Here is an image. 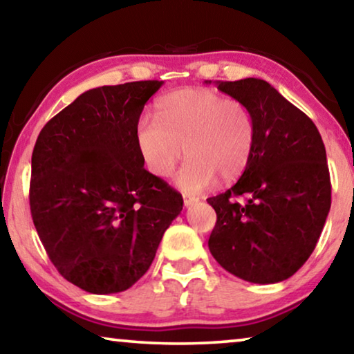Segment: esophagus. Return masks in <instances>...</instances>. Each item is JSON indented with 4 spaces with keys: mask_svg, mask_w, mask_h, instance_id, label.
<instances>
[{
    "mask_svg": "<svg viewBox=\"0 0 354 354\" xmlns=\"http://www.w3.org/2000/svg\"><path fill=\"white\" fill-rule=\"evenodd\" d=\"M195 203H198V198L197 197H190V195H184V206L190 207V206H194Z\"/></svg>",
    "mask_w": 354,
    "mask_h": 354,
    "instance_id": "obj_1",
    "label": "esophagus"
}]
</instances>
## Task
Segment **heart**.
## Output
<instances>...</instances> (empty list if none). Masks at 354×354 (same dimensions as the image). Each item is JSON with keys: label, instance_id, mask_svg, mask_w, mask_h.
Instances as JSON below:
<instances>
[{"label": "heart", "instance_id": "1", "mask_svg": "<svg viewBox=\"0 0 354 354\" xmlns=\"http://www.w3.org/2000/svg\"><path fill=\"white\" fill-rule=\"evenodd\" d=\"M156 118H142L136 143L151 175L167 178L186 153L176 176L184 192L197 194L243 176L257 145V121L250 106L209 88L168 93L156 102Z\"/></svg>", "mask_w": 354, "mask_h": 354}]
</instances>
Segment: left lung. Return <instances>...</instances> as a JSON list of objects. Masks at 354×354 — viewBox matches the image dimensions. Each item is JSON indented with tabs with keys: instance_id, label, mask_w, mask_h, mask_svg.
Masks as SVG:
<instances>
[{
	"instance_id": "1",
	"label": "left lung",
	"mask_w": 354,
	"mask_h": 354,
	"mask_svg": "<svg viewBox=\"0 0 354 354\" xmlns=\"http://www.w3.org/2000/svg\"><path fill=\"white\" fill-rule=\"evenodd\" d=\"M217 88L250 106L257 145L239 181L207 198L217 214L207 245L233 276L254 283L282 282L312 255L326 222V149L310 118L268 82L244 78L218 82Z\"/></svg>"
}]
</instances>
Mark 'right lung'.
<instances>
[{"mask_svg": "<svg viewBox=\"0 0 354 354\" xmlns=\"http://www.w3.org/2000/svg\"><path fill=\"white\" fill-rule=\"evenodd\" d=\"M159 80L89 89L53 116L31 157L30 207L58 272L94 295L148 271L183 197L145 170L136 126Z\"/></svg>", "mask_w": 354, "mask_h": 354, "instance_id": "1", "label": "right lung"}]
</instances>
